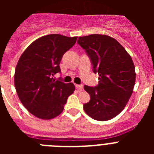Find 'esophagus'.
<instances>
[{"label":"esophagus","mask_w":154,"mask_h":154,"mask_svg":"<svg viewBox=\"0 0 154 154\" xmlns=\"http://www.w3.org/2000/svg\"><path fill=\"white\" fill-rule=\"evenodd\" d=\"M75 87L79 91H82L83 89V85H75Z\"/></svg>","instance_id":"obj_1"}]
</instances>
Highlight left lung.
Returning a JSON list of instances; mask_svg holds the SVG:
<instances>
[{"label":"left lung","mask_w":154,"mask_h":154,"mask_svg":"<svg viewBox=\"0 0 154 154\" xmlns=\"http://www.w3.org/2000/svg\"><path fill=\"white\" fill-rule=\"evenodd\" d=\"M78 43L85 50L99 75L96 87L84 85L90 100L83 105L87 115L98 121L116 117L127 104L135 85V66L124 48L112 37L93 35L79 37Z\"/></svg>","instance_id":"left-lung-1"}]
</instances>
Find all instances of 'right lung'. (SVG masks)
Listing matches in <instances>:
<instances>
[{"instance_id":"add662e5","label":"right lung","mask_w":154,"mask_h":154,"mask_svg":"<svg viewBox=\"0 0 154 154\" xmlns=\"http://www.w3.org/2000/svg\"><path fill=\"white\" fill-rule=\"evenodd\" d=\"M76 39L58 34L45 35L32 42L19 58L14 72L16 92L23 106L39 119L60 115L74 92V84L64 83L53 76L61 72L62 56Z\"/></svg>"}]
</instances>
